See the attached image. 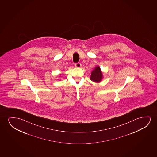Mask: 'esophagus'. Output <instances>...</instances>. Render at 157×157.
<instances>
[{
	"mask_svg": "<svg viewBox=\"0 0 157 157\" xmlns=\"http://www.w3.org/2000/svg\"><path fill=\"white\" fill-rule=\"evenodd\" d=\"M75 66L77 68H80L82 67V64L80 63H78L75 64Z\"/></svg>",
	"mask_w": 157,
	"mask_h": 157,
	"instance_id": "esophagus-1",
	"label": "esophagus"
}]
</instances>
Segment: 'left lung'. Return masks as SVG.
I'll return each mask as SVG.
<instances>
[{
  "label": "left lung",
  "mask_w": 157,
  "mask_h": 157,
  "mask_svg": "<svg viewBox=\"0 0 157 157\" xmlns=\"http://www.w3.org/2000/svg\"><path fill=\"white\" fill-rule=\"evenodd\" d=\"M103 79V74L100 67L97 66L91 72L90 79L95 82H100Z\"/></svg>",
  "instance_id": "8db88e82"
}]
</instances>
